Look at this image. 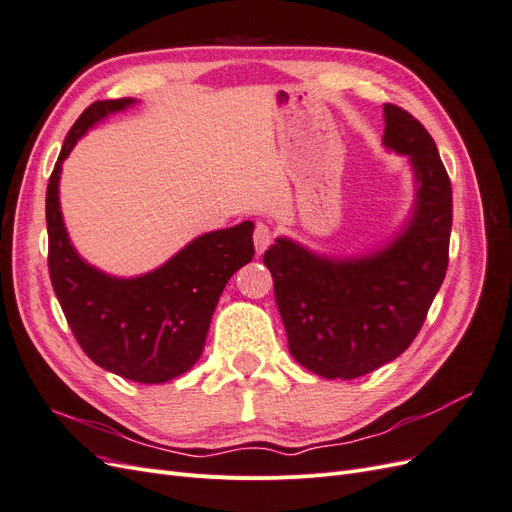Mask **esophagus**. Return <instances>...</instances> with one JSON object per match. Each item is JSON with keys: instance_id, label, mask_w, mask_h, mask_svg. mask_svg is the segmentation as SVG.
<instances>
[{"instance_id": "1", "label": "esophagus", "mask_w": 512, "mask_h": 512, "mask_svg": "<svg viewBox=\"0 0 512 512\" xmlns=\"http://www.w3.org/2000/svg\"><path fill=\"white\" fill-rule=\"evenodd\" d=\"M271 243H273V232L269 230L267 224L258 222L256 228H254V247H256V254L265 252Z\"/></svg>"}]
</instances>
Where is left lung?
<instances>
[{"mask_svg": "<svg viewBox=\"0 0 512 512\" xmlns=\"http://www.w3.org/2000/svg\"><path fill=\"white\" fill-rule=\"evenodd\" d=\"M384 145L410 156L416 203L404 232L384 250L331 260L277 239L265 252L288 348L322 378L352 380L408 350L448 267L451 179L431 134L395 104H384Z\"/></svg>", "mask_w": 512, "mask_h": 512, "instance_id": "8db88e82", "label": "left lung"}]
</instances>
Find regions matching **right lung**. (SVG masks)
<instances>
[{
  "instance_id": "1",
  "label": "right lung",
  "mask_w": 512,
  "mask_h": 512,
  "mask_svg": "<svg viewBox=\"0 0 512 512\" xmlns=\"http://www.w3.org/2000/svg\"><path fill=\"white\" fill-rule=\"evenodd\" d=\"M132 102H94L66 136L46 188L49 273L76 342L89 359L126 380L160 384L185 374L203 354L226 282L254 256V224L207 232L160 269L132 280L87 265L72 247L59 211L61 162L94 123Z\"/></svg>"
}]
</instances>
